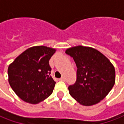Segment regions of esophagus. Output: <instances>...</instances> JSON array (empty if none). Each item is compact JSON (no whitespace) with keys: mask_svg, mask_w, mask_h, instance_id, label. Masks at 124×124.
<instances>
[{"mask_svg":"<svg viewBox=\"0 0 124 124\" xmlns=\"http://www.w3.org/2000/svg\"><path fill=\"white\" fill-rule=\"evenodd\" d=\"M59 80H60V81H64L65 78H64V77H61V78H60Z\"/></svg>","mask_w":124,"mask_h":124,"instance_id":"34e87169","label":"esophagus"}]
</instances>
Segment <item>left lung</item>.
I'll list each match as a JSON object with an SVG mask.
<instances>
[{"label":"left lung","mask_w":124,"mask_h":124,"mask_svg":"<svg viewBox=\"0 0 124 124\" xmlns=\"http://www.w3.org/2000/svg\"><path fill=\"white\" fill-rule=\"evenodd\" d=\"M76 63L77 81L68 87L70 94L83 106L103 100L115 82V70L107 57L96 49L79 45L66 50Z\"/></svg>","instance_id":"1"}]
</instances>
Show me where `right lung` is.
Returning <instances> with one entry per match:
<instances>
[{"instance_id":"1","label":"right lung","mask_w":124,"mask_h":124,"mask_svg":"<svg viewBox=\"0 0 124 124\" xmlns=\"http://www.w3.org/2000/svg\"><path fill=\"white\" fill-rule=\"evenodd\" d=\"M56 50L34 46L19 55L8 67L9 83L18 97L36 104L51 95L55 86L49 61Z\"/></svg>"}]
</instances>
